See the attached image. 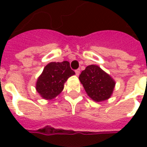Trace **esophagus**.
Instances as JSON below:
<instances>
[{
  "label": "esophagus",
  "instance_id": "34e87169",
  "mask_svg": "<svg viewBox=\"0 0 147 147\" xmlns=\"http://www.w3.org/2000/svg\"><path fill=\"white\" fill-rule=\"evenodd\" d=\"M76 76H79L80 74V69H77V70H76Z\"/></svg>",
  "mask_w": 147,
  "mask_h": 147
}]
</instances>
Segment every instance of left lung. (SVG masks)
<instances>
[{"label": "left lung", "mask_w": 147, "mask_h": 147, "mask_svg": "<svg viewBox=\"0 0 147 147\" xmlns=\"http://www.w3.org/2000/svg\"><path fill=\"white\" fill-rule=\"evenodd\" d=\"M80 81L87 95L94 102H100L110 98L116 83L112 77L98 65H89L80 74Z\"/></svg>", "instance_id": "obj_1"}]
</instances>
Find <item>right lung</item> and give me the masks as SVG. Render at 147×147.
Instances as JSON below:
<instances>
[{
	"instance_id": "obj_1",
	"label": "right lung",
	"mask_w": 147,
	"mask_h": 147,
	"mask_svg": "<svg viewBox=\"0 0 147 147\" xmlns=\"http://www.w3.org/2000/svg\"><path fill=\"white\" fill-rule=\"evenodd\" d=\"M74 75L68 61L51 62L44 67L37 80V92L45 100L53 99L62 92L67 79Z\"/></svg>"
}]
</instances>
